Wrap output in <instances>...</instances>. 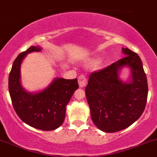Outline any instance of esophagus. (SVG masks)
<instances>
[{"label": "esophagus", "instance_id": "34e87169", "mask_svg": "<svg viewBox=\"0 0 157 157\" xmlns=\"http://www.w3.org/2000/svg\"><path fill=\"white\" fill-rule=\"evenodd\" d=\"M78 83L80 87H84L87 83V78L85 74H81L78 77Z\"/></svg>", "mask_w": 157, "mask_h": 157}]
</instances>
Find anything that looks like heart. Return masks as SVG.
<instances>
[{
  "label": "heart",
  "instance_id": "1",
  "mask_svg": "<svg viewBox=\"0 0 157 157\" xmlns=\"http://www.w3.org/2000/svg\"><path fill=\"white\" fill-rule=\"evenodd\" d=\"M90 62L91 64H96L97 63V60H95V59H92V60L90 61Z\"/></svg>",
  "mask_w": 157,
  "mask_h": 157
}]
</instances>
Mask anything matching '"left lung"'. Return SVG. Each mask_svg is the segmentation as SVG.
Instances as JSON below:
<instances>
[{"instance_id": "1", "label": "left lung", "mask_w": 157, "mask_h": 157, "mask_svg": "<svg viewBox=\"0 0 157 157\" xmlns=\"http://www.w3.org/2000/svg\"><path fill=\"white\" fill-rule=\"evenodd\" d=\"M123 52L126 55L124 58L92 72L85 90L92 121L105 132L131 126L141 116L147 99V81L141 59L128 48H123ZM124 66L132 70L129 83L118 79V71Z\"/></svg>"}]
</instances>
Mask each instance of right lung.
<instances>
[{
    "mask_svg": "<svg viewBox=\"0 0 157 157\" xmlns=\"http://www.w3.org/2000/svg\"><path fill=\"white\" fill-rule=\"evenodd\" d=\"M40 50L39 47H31L16 57L9 75V92L13 108L24 123L37 129L51 131L63 123L66 106L79 85L77 78H56L43 91L26 92L20 83L21 63L28 53Z\"/></svg>",
    "mask_w": 157,
    "mask_h": 157,
    "instance_id": "1",
    "label": "right lung"
}]
</instances>
